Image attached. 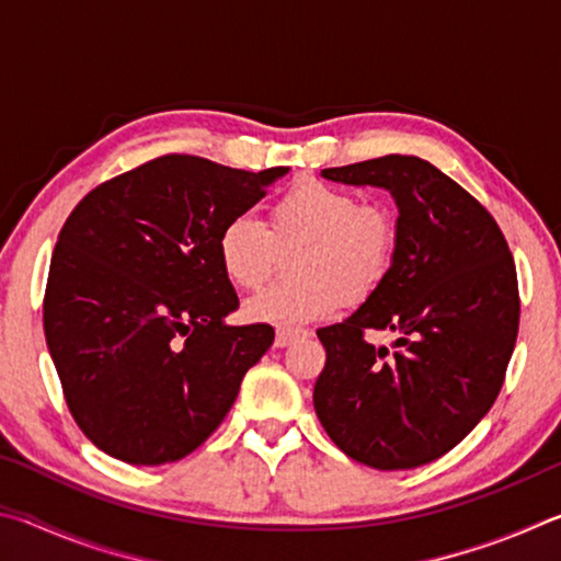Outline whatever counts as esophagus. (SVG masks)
<instances>
[{
    "label": "esophagus",
    "mask_w": 561,
    "mask_h": 561,
    "mask_svg": "<svg viewBox=\"0 0 561 561\" xmlns=\"http://www.w3.org/2000/svg\"><path fill=\"white\" fill-rule=\"evenodd\" d=\"M297 339H299V331H277V336H274V346H277V348H287V346H291Z\"/></svg>",
    "instance_id": "esophagus-1"
}]
</instances>
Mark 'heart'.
I'll return each instance as SVG.
<instances>
[{"mask_svg": "<svg viewBox=\"0 0 561 561\" xmlns=\"http://www.w3.org/2000/svg\"><path fill=\"white\" fill-rule=\"evenodd\" d=\"M396 222L381 205H360L346 187L299 180L270 210L264 227L237 215L217 234V260L234 287L254 289L270 277L279 252H291L297 277L272 284L244 304L254 324L301 329L329 319L348 299H364L391 270Z\"/></svg>", "mask_w": 561, "mask_h": 561, "instance_id": "1", "label": "heart"}]
</instances>
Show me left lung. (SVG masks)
I'll return each instance as SVG.
<instances>
[{
  "mask_svg": "<svg viewBox=\"0 0 561 561\" xmlns=\"http://www.w3.org/2000/svg\"><path fill=\"white\" fill-rule=\"evenodd\" d=\"M321 175L388 190L398 242L366 301L317 331L327 366L314 411L329 438L368 468L438 460L485 417L505 381L519 329L510 247L485 207L423 158L383 156ZM368 330L398 333L394 354L374 347Z\"/></svg>",
  "mask_w": 561,
  "mask_h": 561,
  "instance_id": "8db88e82",
  "label": "left lung"
}]
</instances>
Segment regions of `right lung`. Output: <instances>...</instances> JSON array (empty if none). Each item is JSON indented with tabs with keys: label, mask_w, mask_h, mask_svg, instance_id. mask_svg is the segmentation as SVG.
<instances>
[{
	"label": "right lung",
	"mask_w": 561,
	"mask_h": 561,
	"mask_svg": "<svg viewBox=\"0 0 561 561\" xmlns=\"http://www.w3.org/2000/svg\"><path fill=\"white\" fill-rule=\"evenodd\" d=\"M289 173L163 156L83 197L61 227L44 334L87 438L130 465L185 458L225 421L274 329L240 307L217 260L222 225Z\"/></svg>",
	"instance_id": "1"
}]
</instances>
